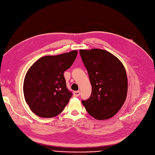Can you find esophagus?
<instances>
[{"mask_svg":"<svg viewBox=\"0 0 155 155\" xmlns=\"http://www.w3.org/2000/svg\"><path fill=\"white\" fill-rule=\"evenodd\" d=\"M80 91H74V96H75V97H78L80 96Z\"/></svg>","mask_w":155,"mask_h":155,"instance_id":"1","label":"esophagus"}]
</instances>
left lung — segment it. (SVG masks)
<instances>
[{
	"instance_id": "obj_1",
	"label": "left lung",
	"mask_w": 155,
	"mask_h": 155,
	"mask_svg": "<svg viewBox=\"0 0 155 155\" xmlns=\"http://www.w3.org/2000/svg\"><path fill=\"white\" fill-rule=\"evenodd\" d=\"M80 54L89 75L91 94L81 102L97 120L112 117L124 104L128 90L125 68L120 60L106 50L80 49Z\"/></svg>"
}]
</instances>
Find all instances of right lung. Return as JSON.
Instances as JSON below:
<instances>
[{
	"label": "right lung",
	"mask_w": 155,
	"mask_h": 155,
	"mask_svg": "<svg viewBox=\"0 0 155 155\" xmlns=\"http://www.w3.org/2000/svg\"><path fill=\"white\" fill-rule=\"evenodd\" d=\"M78 51L44 56L33 64L25 75V99L30 109L42 118H52L61 113L72 93L64 73L75 61Z\"/></svg>",
	"instance_id": "right-lung-1"
}]
</instances>
